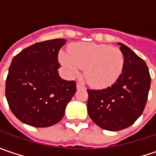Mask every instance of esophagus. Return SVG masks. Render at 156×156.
<instances>
[{
  "instance_id": "esophagus-1",
  "label": "esophagus",
  "mask_w": 156,
  "mask_h": 156,
  "mask_svg": "<svg viewBox=\"0 0 156 156\" xmlns=\"http://www.w3.org/2000/svg\"><path fill=\"white\" fill-rule=\"evenodd\" d=\"M76 88H77V89H80V88H85V87H83L82 85L79 84V83H77V84H76Z\"/></svg>"
}]
</instances>
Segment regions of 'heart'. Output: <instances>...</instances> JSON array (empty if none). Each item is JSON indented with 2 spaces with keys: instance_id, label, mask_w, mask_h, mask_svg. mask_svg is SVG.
I'll return each mask as SVG.
<instances>
[{
  "instance_id": "b5f03b06",
  "label": "heart",
  "mask_w": 156,
  "mask_h": 156,
  "mask_svg": "<svg viewBox=\"0 0 156 156\" xmlns=\"http://www.w3.org/2000/svg\"><path fill=\"white\" fill-rule=\"evenodd\" d=\"M59 61L72 77L84 69L87 83L98 88L113 85L121 76L124 67V56L120 48L92 42L72 46L69 55L61 52Z\"/></svg>"
}]
</instances>
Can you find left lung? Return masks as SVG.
Wrapping results in <instances>:
<instances>
[{
  "mask_svg": "<svg viewBox=\"0 0 156 156\" xmlns=\"http://www.w3.org/2000/svg\"><path fill=\"white\" fill-rule=\"evenodd\" d=\"M117 44L124 56L121 76L111 87L87 89L88 115L97 126L108 131L127 129L141 116L151 83L146 62L129 47Z\"/></svg>",
  "mask_w": 156,
  "mask_h": 156,
  "instance_id": "left-lung-1",
  "label": "left lung"
}]
</instances>
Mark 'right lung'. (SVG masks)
<instances>
[{"mask_svg":"<svg viewBox=\"0 0 156 156\" xmlns=\"http://www.w3.org/2000/svg\"><path fill=\"white\" fill-rule=\"evenodd\" d=\"M66 42L64 39L38 42L12 60L6 80V98L21 122L46 128L62 119L76 92L75 81L63 80L58 73V53Z\"/></svg>","mask_w":156,"mask_h":156,"instance_id":"right-lung-1","label":"right lung"}]
</instances>
